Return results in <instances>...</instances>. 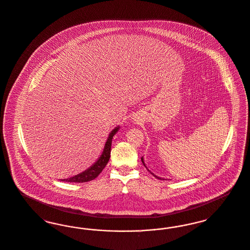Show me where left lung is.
<instances>
[{"label":"left lung","instance_id":"1","mask_svg":"<svg viewBox=\"0 0 250 250\" xmlns=\"http://www.w3.org/2000/svg\"><path fill=\"white\" fill-rule=\"evenodd\" d=\"M141 161H142V163H143V165H144L145 166L144 159H143V157L141 158ZM145 167H146V166H145ZM149 172H150V171H149ZM150 173H151V172H150ZM151 174H152V175H153L154 177H156V178H157V179H159V180H164V179H161V178H159V177H157V176H155V175H154L153 173H151Z\"/></svg>","mask_w":250,"mask_h":250}]
</instances>
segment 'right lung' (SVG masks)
I'll use <instances>...</instances> for the list:
<instances>
[{
  "label": "right lung",
  "instance_id": "obj_1",
  "mask_svg": "<svg viewBox=\"0 0 250 250\" xmlns=\"http://www.w3.org/2000/svg\"><path fill=\"white\" fill-rule=\"evenodd\" d=\"M119 127H117L116 129H114L110 132L108 139L106 141L103 154L101 155V157L98 159V161L93 166H91V167H89L88 169L80 173L74 177L64 179L62 181L67 182V183H86V182H89V181H92L94 179H96L101 174V172L104 170V168L105 167L106 165L110 159L112 139H113V136L117 133V131H119Z\"/></svg>",
  "mask_w": 250,
  "mask_h": 250
}]
</instances>
